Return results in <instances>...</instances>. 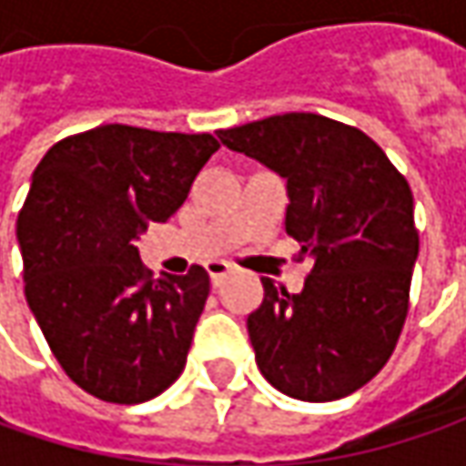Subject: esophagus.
Returning <instances> with one entry per match:
<instances>
[{"label":"esophagus","instance_id":"1","mask_svg":"<svg viewBox=\"0 0 466 466\" xmlns=\"http://www.w3.org/2000/svg\"><path fill=\"white\" fill-rule=\"evenodd\" d=\"M207 272H209V279L218 285V282L230 272V264H225V261H209V264H207Z\"/></svg>","mask_w":466,"mask_h":466}]
</instances>
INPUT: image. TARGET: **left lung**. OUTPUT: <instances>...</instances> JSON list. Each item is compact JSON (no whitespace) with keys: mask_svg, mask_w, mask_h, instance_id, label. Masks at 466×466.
<instances>
[{"mask_svg":"<svg viewBox=\"0 0 466 466\" xmlns=\"http://www.w3.org/2000/svg\"><path fill=\"white\" fill-rule=\"evenodd\" d=\"M218 137L288 181L285 230L313 259L300 293L261 278L246 321L261 376L303 402L348 397L386 366L407 319L420 248L410 184L370 137L319 114Z\"/></svg>","mask_w":466,"mask_h":466,"instance_id":"1","label":"left lung"}]
</instances>
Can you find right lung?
<instances>
[{"label":"right lung","instance_id":"obj_1","mask_svg":"<svg viewBox=\"0 0 466 466\" xmlns=\"http://www.w3.org/2000/svg\"><path fill=\"white\" fill-rule=\"evenodd\" d=\"M220 145L106 124L56 142L20 218L25 298L64 373L103 402L139 404L187 366L209 275L153 279L135 241L166 223Z\"/></svg>","mask_w":466,"mask_h":466}]
</instances>
